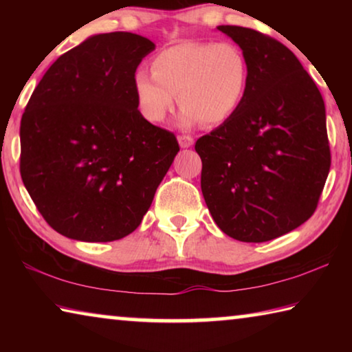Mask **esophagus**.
I'll list each match as a JSON object with an SVG mask.
<instances>
[{"instance_id":"obj_1","label":"esophagus","mask_w":352,"mask_h":352,"mask_svg":"<svg viewBox=\"0 0 352 352\" xmlns=\"http://www.w3.org/2000/svg\"><path fill=\"white\" fill-rule=\"evenodd\" d=\"M177 140H178V144H180V147H183V148L190 147V146L194 144V140L190 138V136H188V135H180Z\"/></svg>"}]
</instances>
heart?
Listing matches in <instances>:
<instances>
[{
    "label": "heart",
    "instance_id": "1",
    "mask_svg": "<svg viewBox=\"0 0 352 352\" xmlns=\"http://www.w3.org/2000/svg\"><path fill=\"white\" fill-rule=\"evenodd\" d=\"M152 74L133 76V93L147 121H163L175 94L182 110L178 121L189 127L201 121L217 126L234 115L245 96L248 62L230 41H188L160 51L151 62Z\"/></svg>",
    "mask_w": 352,
    "mask_h": 352
}]
</instances>
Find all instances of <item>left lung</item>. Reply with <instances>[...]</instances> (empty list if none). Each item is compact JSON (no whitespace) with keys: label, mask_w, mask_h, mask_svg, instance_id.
I'll return each mask as SVG.
<instances>
[{"label":"left lung","mask_w":352,"mask_h":352,"mask_svg":"<svg viewBox=\"0 0 352 352\" xmlns=\"http://www.w3.org/2000/svg\"><path fill=\"white\" fill-rule=\"evenodd\" d=\"M248 62L245 96L195 142L214 222L241 242H267L312 216L331 168L326 110L315 82L278 40L217 26Z\"/></svg>","instance_id":"8db88e82"}]
</instances>
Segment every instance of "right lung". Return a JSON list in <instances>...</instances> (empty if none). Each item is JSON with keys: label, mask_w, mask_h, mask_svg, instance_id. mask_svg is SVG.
Wrapping results in <instances>:
<instances>
[{"label": "right lung", "mask_w": 352, "mask_h": 352, "mask_svg": "<svg viewBox=\"0 0 352 352\" xmlns=\"http://www.w3.org/2000/svg\"><path fill=\"white\" fill-rule=\"evenodd\" d=\"M153 50L138 34L91 35L51 65L23 113L21 180L69 239L111 242L138 228L180 151L136 104L133 76Z\"/></svg>", "instance_id": "right-lung-1"}]
</instances>
